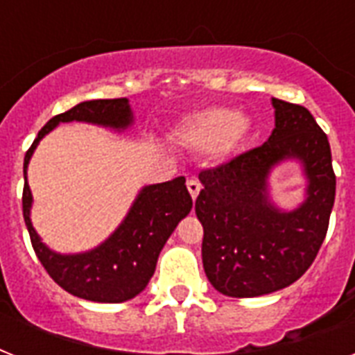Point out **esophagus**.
I'll list each match as a JSON object with an SVG mask.
<instances>
[{
    "instance_id": "esophagus-1",
    "label": "esophagus",
    "mask_w": 355,
    "mask_h": 355,
    "mask_svg": "<svg viewBox=\"0 0 355 355\" xmlns=\"http://www.w3.org/2000/svg\"><path fill=\"white\" fill-rule=\"evenodd\" d=\"M186 186H188V191L189 195H191V199H197V195H199L200 191V182L199 180H195V178H189L188 182H186Z\"/></svg>"
}]
</instances>
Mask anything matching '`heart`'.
Masks as SVG:
<instances>
[{
  "mask_svg": "<svg viewBox=\"0 0 355 355\" xmlns=\"http://www.w3.org/2000/svg\"><path fill=\"white\" fill-rule=\"evenodd\" d=\"M245 128H247V121L237 118V114L225 108H211L189 118L184 125V132L191 139L211 144L219 139L234 141L245 132Z\"/></svg>",
  "mask_w": 355,
  "mask_h": 355,
  "instance_id": "heart-1",
  "label": "heart"
}]
</instances>
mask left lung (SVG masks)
Segmentation results:
<instances>
[{
  "mask_svg": "<svg viewBox=\"0 0 355 355\" xmlns=\"http://www.w3.org/2000/svg\"><path fill=\"white\" fill-rule=\"evenodd\" d=\"M276 127L259 147L199 173L195 214L205 228L202 265L217 291L250 298L291 286L324 241L336 200L328 136L308 108L272 97ZM286 157L302 159L309 199L282 214L266 202V175Z\"/></svg>",
  "mask_w": 355,
  "mask_h": 355,
  "instance_id": "1",
  "label": "left lung"
}]
</instances>
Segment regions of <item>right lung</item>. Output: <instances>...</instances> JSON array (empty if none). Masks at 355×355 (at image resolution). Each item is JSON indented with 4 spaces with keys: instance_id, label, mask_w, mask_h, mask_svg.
<instances>
[{
    "instance_id": "right-lung-1",
    "label": "right lung",
    "mask_w": 355,
    "mask_h": 355,
    "mask_svg": "<svg viewBox=\"0 0 355 355\" xmlns=\"http://www.w3.org/2000/svg\"><path fill=\"white\" fill-rule=\"evenodd\" d=\"M60 121H88L105 127L123 128L130 125L132 116L125 97L85 101L68 112L58 114L42 127L24 158V206L25 227L31 243L47 275L75 297L94 302H125L144 291L155 275L156 261L167 237L178 221L188 216L193 200L186 188V178L155 184L141 189L121 227L96 250L75 256L51 252L36 236L31 225V189L27 184V164L36 145Z\"/></svg>"
}]
</instances>
